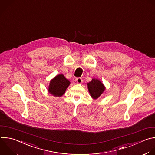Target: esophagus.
<instances>
[{
  "mask_svg": "<svg viewBox=\"0 0 155 155\" xmlns=\"http://www.w3.org/2000/svg\"><path fill=\"white\" fill-rule=\"evenodd\" d=\"M76 81H77V83L78 84H81L82 83V81H83V80H82L81 78H77L76 79Z\"/></svg>",
  "mask_w": 155,
  "mask_h": 155,
  "instance_id": "obj_1",
  "label": "esophagus"
}]
</instances>
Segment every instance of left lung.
<instances>
[{
	"instance_id": "obj_1",
	"label": "left lung",
	"mask_w": 155,
	"mask_h": 155,
	"mask_svg": "<svg viewBox=\"0 0 155 155\" xmlns=\"http://www.w3.org/2000/svg\"><path fill=\"white\" fill-rule=\"evenodd\" d=\"M88 91L91 97L94 99L98 98L105 90V87L99 80L93 78L87 83Z\"/></svg>"
}]
</instances>
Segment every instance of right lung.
Instances as JSON below:
<instances>
[{
  "instance_id": "add662e5",
  "label": "right lung",
  "mask_w": 155,
  "mask_h": 155,
  "mask_svg": "<svg viewBox=\"0 0 155 155\" xmlns=\"http://www.w3.org/2000/svg\"><path fill=\"white\" fill-rule=\"evenodd\" d=\"M70 84L63 74H59L50 81L48 91L55 97H61Z\"/></svg>"
}]
</instances>
